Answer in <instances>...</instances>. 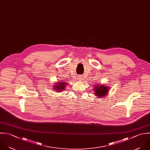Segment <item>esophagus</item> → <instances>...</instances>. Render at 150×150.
<instances>
[{
  "label": "esophagus",
  "mask_w": 150,
  "mask_h": 150,
  "mask_svg": "<svg viewBox=\"0 0 150 150\" xmlns=\"http://www.w3.org/2000/svg\"><path fill=\"white\" fill-rule=\"evenodd\" d=\"M78 79L79 80V81H81L82 79V76H78Z\"/></svg>",
  "instance_id": "esophagus-1"
}]
</instances>
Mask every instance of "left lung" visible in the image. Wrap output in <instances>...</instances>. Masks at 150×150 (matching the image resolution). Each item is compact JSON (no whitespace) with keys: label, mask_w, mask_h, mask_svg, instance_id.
<instances>
[{"label":"left lung","mask_w":150,"mask_h":150,"mask_svg":"<svg viewBox=\"0 0 150 150\" xmlns=\"http://www.w3.org/2000/svg\"><path fill=\"white\" fill-rule=\"evenodd\" d=\"M95 95L98 96V97H100V98L103 97L106 95V93H108L109 88L106 86V85H100L95 87Z\"/></svg>","instance_id":"8db88e82"}]
</instances>
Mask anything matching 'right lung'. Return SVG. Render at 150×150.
<instances>
[{"mask_svg":"<svg viewBox=\"0 0 150 150\" xmlns=\"http://www.w3.org/2000/svg\"><path fill=\"white\" fill-rule=\"evenodd\" d=\"M66 84H67V83H65V82H59V83L56 84L57 85L54 86V89H55L57 92H61L63 89H65V86L67 85Z\"/></svg>","mask_w":150,"mask_h":150,"instance_id":"right-lung-1","label":"right lung"}]
</instances>
